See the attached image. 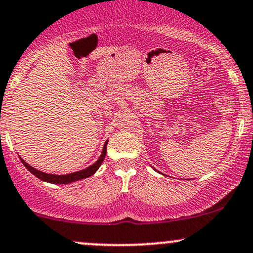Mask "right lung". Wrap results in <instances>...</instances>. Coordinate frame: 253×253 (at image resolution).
<instances>
[{
  "label": "right lung",
  "instance_id": "add662e5",
  "mask_svg": "<svg viewBox=\"0 0 253 253\" xmlns=\"http://www.w3.org/2000/svg\"><path fill=\"white\" fill-rule=\"evenodd\" d=\"M107 144H108V140L105 141L104 145H103V150H102V154L101 156L98 157V160L96 161L93 165H91L90 167L83 169V170H79V171H74V173H69V174H65V175H56V174H48V173H44V171H41L38 170V169L31 167V166L29 165V163H26L23 158L20 157L21 162H23V165L29 169L30 171L35 176H37L38 179L43 180V181H46V182H50V184H59V185H63V184H71V182H74V181H78V180H82V179H86V177L93 175V174L96 173L97 169L101 167L102 162H103L104 157H105V154H107Z\"/></svg>",
  "mask_w": 253,
  "mask_h": 253
}]
</instances>
